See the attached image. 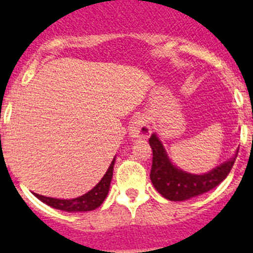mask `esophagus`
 I'll return each instance as SVG.
<instances>
[{
	"label": "esophagus",
	"mask_w": 253,
	"mask_h": 253,
	"mask_svg": "<svg viewBox=\"0 0 253 253\" xmlns=\"http://www.w3.org/2000/svg\"><path fill=\"white\" fill-rule=\"evenodd\" d=\"M151 134V126L144 116H135L129 126V135L133 139H147Z\"/></svg>",
	"instance_id": "1"
}]
</instances>
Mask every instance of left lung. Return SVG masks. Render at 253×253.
<instances>
[{"label":"left lung","mask_w":253,"mask_h":253,"mask_svg":"<svg viewBox=\"0 0 253 253\" xmlns=\"http://www.w3.org/2000/svg\"><path fill=\"white\" fill-rule=\"evenodd\" d=\"M149 146L153 151V161L151 169V181L154 189L163 198L171 202H184L187 199L208 193L218 186L231 172L237 158L238 151L231 160L225 161L204 175H194L177 169L169 161L167 152L157 134L153 133L149 138Z\"/></svg>","instance_id":"obj_1"}]
</instances>
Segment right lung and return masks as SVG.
<instances>
[{"label":"right lung","mask_w":253,"mask_h":253,"mask_svg":"<svg viewBox=\"0 0 253 253\" xmlns=\"http://www.w3.org/2000/svg\"><path fill=\"white\" fill-rule=\"evenodd\" d=\"M114 163H115V158L111 162L110 167L107 169L106 173L101 178V181L92 190L84 194V195L78 196L76 199H69V200L48 198V196L39 195V194L35 193L34 195L39 199L40 202H43L44 204L54 208V209L69 211V213H72V211H91V210H95L96 208H99L104 203V200L107 196V193H109L111 178H113Z\"/></svg>","instance_id":"obj_1"}]
</instances>
